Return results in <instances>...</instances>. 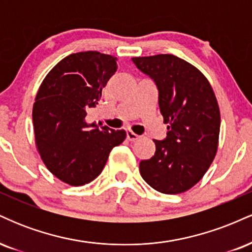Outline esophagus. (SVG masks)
<instances>
[{"instance_id": "34e87169", "label": "esophagus", "mask_w": 252, "mask_h": 252, "mask_svg": "<svg viewBox=\"0 0 252 252\" xmlns=\"http://www.w3.org/2000/svg\"><path fill=\"white\" fill-rule=\"evenodd\" d=\"M138 137H140V136L135 134V132L131 131V130H128V131H126V138H128L129 141H136Z\"/></svg>"}]
</instances>
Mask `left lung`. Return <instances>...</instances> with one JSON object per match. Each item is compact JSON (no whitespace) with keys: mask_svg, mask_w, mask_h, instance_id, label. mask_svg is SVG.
<instances>
[{"mask_svg":"<svg viewBox=\"0 0 252 252\" xmlns=\"http://www.w3.org/2000/svg\"><path fill=\"white\" fill-rule=\"evenodd\" d=\"M154 80L167 136L154 140L155 154L140 162L150 187L164 193L186 192L204 176L218 149L220 112L209 80L198 68L173 54L132 58Z\"/></svg>","mask_w":252,"mask_h":252,"instance_id":"1","label":"left lung"}]
</instances>
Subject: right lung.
<instances>
[{
	"instance_id": "add662e5",
	"label": "right lung",
	"mask_w": 252,
	"mask_h": 252,
	"mask_svg": "<svg viewBox=\"0 0 252 252\" xmlns=\"http://www.w3.org/2000/svg\"><path fill=\"white\" fill-rule=\"evenodd\" d=\"M117 58L96 51L63 58L40 86L33 105L36 148L53 175L71 186L89 184L102 173L114 147L126 138L123 129H98L86 122L102 89L117 70Z\"/></svg>"
}]
</instances>
